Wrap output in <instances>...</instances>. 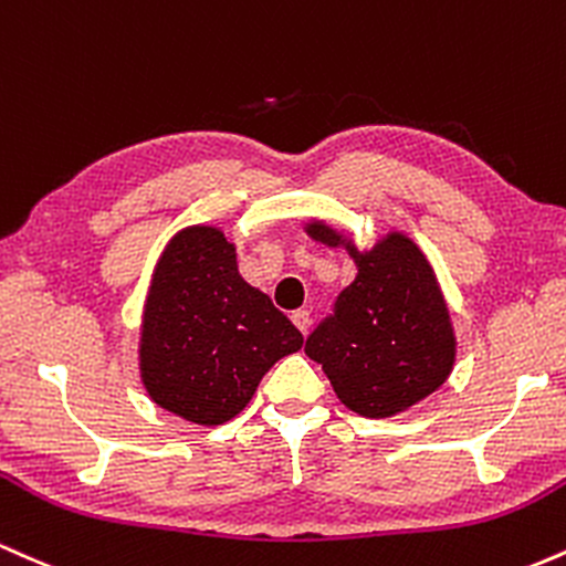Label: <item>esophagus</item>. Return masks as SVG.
I'll list each match as a JSON object with an SVG mask.
<instances>
[{
	"mask_svg": "<svg viewBox=\"0 0 566 566\" xmlns=\"http://www.w3.org/2000/svg\"><path fill=\"white\" fill-rule=\"evenodd\" d=\"M291 321H294V326L300 328L302 334H307L310 321H313V317H310V310H294V313H291Z\"/></svg>",
	"mask_w": 566,
	"mask_h": 566,
	"instance_id": "esophagus-1",
	"label": "esophagus"
}]
</instances>
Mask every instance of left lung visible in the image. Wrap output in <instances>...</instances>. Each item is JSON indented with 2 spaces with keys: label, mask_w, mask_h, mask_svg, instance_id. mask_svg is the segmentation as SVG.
Wrapping results in <instances>:
<instances>
[{
  "label": "left lung",
  "mask_w": 566,
  "mask_h": 566,
  "mask_svg": "<svg viewBox=\"0 0 566 566\" xmlns=\"http://www.w3.org/2000/svg\"><path fill=\"white\" fill-rule=\"evenodd\" d=\"M310 234L339 245V234L323 224ZM350 256L358 275L310 332L304 353L323 366L347 409L379 420L443 385L454 336L433 270L409 238L390 234L366 253L350 249Z\"/></svg>",
  "instance_id": "left-lung-1"
}]
</instances>
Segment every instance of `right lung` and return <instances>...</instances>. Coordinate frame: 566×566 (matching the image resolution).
Returning a JSON list of instances; mask_svg holds the SVG:
<instances>
[{"label":"right lung","mask_w":566,"mask_h":566,"mask_svg":"<svg viewBox=\"0 0 566 566\" xmlns=\"http://www.w3.org/2000/svg\"><path fill=\"white\" fill-rule=\"evenodd\" d=\"M304 345L270 296L240 277L234 245L213 227L170 240L146 302L144 385L189 422L221 424L251 401L272 364Z\"/></svg>","instance_id":"add662e5"}]
</instances>
